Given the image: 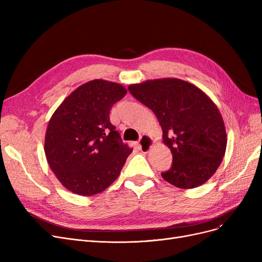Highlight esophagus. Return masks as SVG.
<instances>
[{
	"mask_svg": "<svg viewBox=\"0 0 262 262\" xmlns=\"http://www.w3.org/2000/svg\"><path fill=\"white\" fill-rule=\"evenodd\" d=\"M154 144H155V141L153 140L152 137L146 136V135L141 136L140 142H139V147L141 149V152H144V153L149 152V149L153 147Z\"/></svg>",
	"mask_w": 262,
	"mask_h": 262,
	"instance_id": "obj_1",
	"label": "esophagus"
}]
</instances>
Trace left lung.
<instances>
[{
	"label": "left lung",
	"instance_id": "1",
	"mask_svg": "<svg viewBox=\"0 0 262 262\" xmlns=\"http://www.w3.org/2000/svg\"><path fill=\"white\" fill-rule=\"evenodd\" d=\"M129 92L158 119L162 142L172 153L164 181L181 189L198 188L215 173L225 155L227 135L214 102L195 85L180 78L148 79Z\"/></svg>",
	"mask_w": 262,
	"mask_h": 262
}]
</instances>
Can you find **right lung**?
Wrapping results in <instances>:
<instances>
[{
	"instance_id": "1",
	"label": "right lung",
	"mask_w": 262,
	"mask_h": 262,
	"mask_svg": "<svg viewBox=\"0 0 262 262\" xmlns=\"http://www.w3.org/2000/svg\"><path fill=\"white\" fill-rule=\"evenodd\" d=\"M126 93L118 82L93 79L69 94L52 115L45 153L51 170L67 190L91 196L120 175L133 149L122 143L109 113Z\"/></svg>"
}]
</instances>
